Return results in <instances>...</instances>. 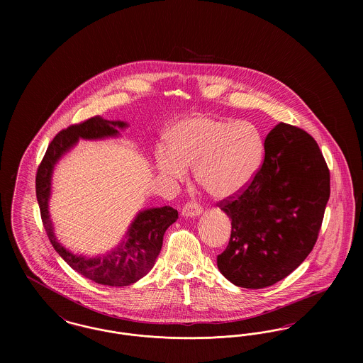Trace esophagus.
<instances>
[{
	"mask_svg": "<svg viewBox=\"0 0 363 363\" xmlns=\"http://www.w3.org/2000/svg\"><path fill=\"white\" fill-rule=\"evenodd\" d=\"M203 212V209L200 206H197L196 203H188L185 207L182 208V216L185 218H197L200 216Z\"/></svg>",
	"mask_w": 363,
	"mask_h": 363,
	"instance_id": "obj_1",
	"label": "esophagus"
}]
</instances>
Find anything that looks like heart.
<instances>
[{
    "mask_svg": "<svg viewBox=\"0 0 363 363\" xmlns=\"http://www.w3.org/2000/svg\"><path fill=\"white\" fill-rule=\"evenodd\" d=\"M169 145L155 151L156 169L170 182H184L193 166L196 182L216 200L240 194L259 172L264 140L249 121L186 117L167 132Z\"/></svg>",
    "mask_w": 363,
    "mask_h": 363,
    "instance_id": "b5f03b06",
    "label": "heart"
}]
</instances>
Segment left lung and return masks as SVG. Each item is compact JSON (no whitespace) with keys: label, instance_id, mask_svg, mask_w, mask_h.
Returning a JSON list of instances; mask_svg holds the SVG:
<instances>
[{"label":"left lung","instance_id":"left-lung-1","mask_svg":"<svg viewBox=\"0 0 363 363\" xmlns=\"http://www.w3.org/2000/svg\"><path fill=\"white\" fill-rule=\"evenodd\" d=\"M253 181L222 206L231 237L218 256L220 274L243 289H264L308 257L329 200V170L311 135L277 123L264 143Z\"/></svg>","mask_w":363,"mask_h":363}]
</instances>
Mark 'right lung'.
I'll list each match as a JSON object with an SVG mask.
<instances>
[{"mask_svg":"<svg viewBox=\"0 0 363 363\" xmlns=\"http://www.w3.org/2000/svg\"><path fill=\"white\" fill-rule=\"evenodd\" d=\"M129 123L108 121L101 117L89 118L83 123L72 125L52 138L45 157L36 173V199L40 208L42 222L55 252L80 275L104 286L122 287L136 283L145 277L160 253L166 230L178 219V212L173 207L145 208L128 227L121 241L111 250L89 257L73 253L67 249L54 233L49 201L52 197V178L54 167L73 150L79 140H104L120 138Z\"/></svg>","mask_w":363,"mask_h":363,"instance_id":"1","label":"right lung"}]
</instances>
